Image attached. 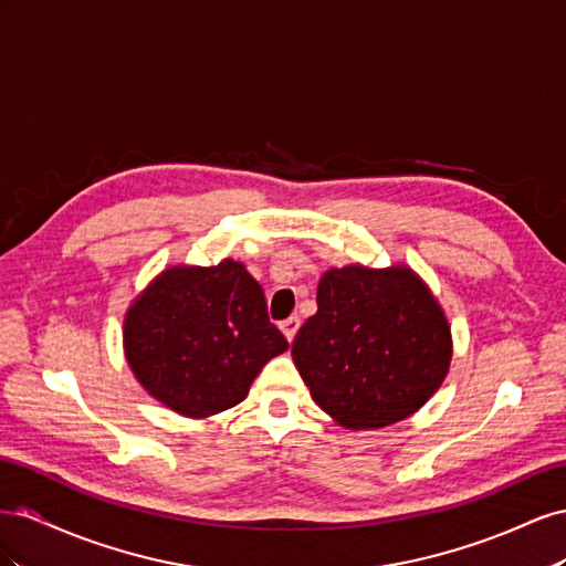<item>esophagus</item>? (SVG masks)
I'll use <instances>...</instances> for the list:
<instances>
[{
    "label": "esophagus",
    "mask_w": 566,
    "mask_h": 566,
    "mask_svg": "<svg viewBox=\"0 0 566 566\" xmlns=\"http://www.w3.org/2000/svg\"><path fill=\"white\" fill-rule=\"evenodd\" d=\"M297 328H300V316H290V318L281 321V331H283V335L287 337V342L295 339Z\"/></svg>",
    "instance_id": "34e87169"
}]
</instances>
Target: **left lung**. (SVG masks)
<instances>
[{
  "label": "left lung",
  "mask_w": 566,
  "mask_h": 566,
  "mask_svg": "<svg viewBox=\"0 0 566 566\" xmlns=\"http://www.w3.org/2000/svg\"><path fill=\"white\" fill-rule=\"evenodd\" d=\"M318 312L293 342L312 399L349 430H378L416 413L451 364V328L408 266L325 271Z\"/></svg>",
  "instance_id": "8db88e82"
}]
</instances>
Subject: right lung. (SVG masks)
<instances>
[{
    "mask_svg": "<svg viewBox=\"0 0 566 566\" xmlns=\"http://www.w3.org/2000/svg\"><path fill=\"white\" fill-rule=\"evenodd\" d=\"M136 380L186 418L241 403L266 361L287 349L264 290L241 262L165 269L125 316Z\"/></svg>",
    "mask_w": 566,
    "mask_h": 566,
    "instance_id": "obj_1",
    "label": "right lung"
}]
</instances>
